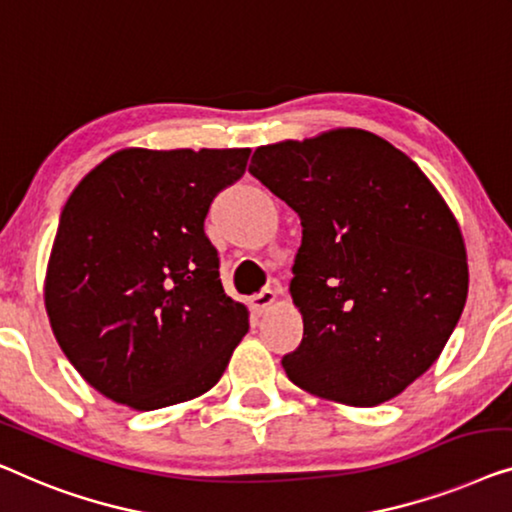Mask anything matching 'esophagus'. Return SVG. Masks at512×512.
Masks as SVG:
<instances>
[{"label": "esophagus", "mask_w": 512, "mask_h": 512, "mask_svg": "<svg viewBox=\"0 0 512 512\" xmlns=\"http://www.w3.org/2000/svg\"><path fill=\"white\" fill-rule=\"evenodd\" d=\"M273 301H276V292L273 290H269V287H264L262 292H257L253 299H250V306H253V311L257 313V315H262L266 308H269Z\"/></svg>", "instance_id": "obj_1"}]
</instances>
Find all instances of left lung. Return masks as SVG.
Listing matches in <instances>:
<instances>
[{
    "label": "left lung",
    "mask_w": 512,
    "mask_h": 512,
    "mask_svg": "<svg viewBox=\"0 0 512 512\" xmlns=\"http://www.w3.org/2000/svg\"><path fill=\"white\" fill-rule=\"evenodd\" d=\"M248 171L301 218L290 292L304 338L283 357L287 378L348 406L397 397L441 355L469 294L441 194L364 129L262 146Z\"/></svg>",
    "instance_id": "1"
}]
</instances>
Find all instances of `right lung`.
<instances>
[{"label": "right lung", "instance_id": "right-lung-1", "mask_svg": "<svg viewBox=\"0 0 512 512\" xmlns=\"http://www.w3.org/2000/svg\"><path fill=\"white\" fill-rule=\"evenodd\" d=\"M250 150H120L62 208L46 311L76 371L118 403L155 410L218 383L248 331L204 232Z\"/></svg>", "mask_w": 512, "mask_h": 512}]
</instances>
